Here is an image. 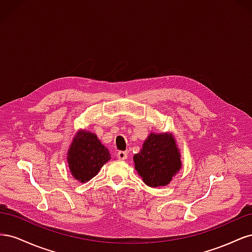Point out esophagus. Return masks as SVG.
<instances>
[{"label": "esophagus", "instance_id": "obj_1", "mask_svg": "<svg viewBox=\"0 0 252 252\" xmlns=\"http://www.w3.org/2000/svg\"><path fill=\"white\" fill-rule=\"evenodd\" d=\"M117 157L120 159H126L127 158V154L125 151H119L117 154Z\"/></svg>", "mask_w": 252, "mask_h": 252}]
</instances>
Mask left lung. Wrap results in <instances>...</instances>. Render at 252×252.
I'll return each mask as SVG.
<instances>
[{
    "mask_svg": "<svg viewBox=\"0 0 252 252\" xmlns=\"http://www.w3.org/2000/svg\"><path fill=\"white\" fill-rule=\"evenodd\" d=\"M181 156L174 139L168 133H150L139 154L134 155L135 169L150 187L169 184L181 166Z\"/></svg>",
    "mask_w": 252,
    "mask_h": 252,
    "instance_id": "8db88e82",
    "label": "left lung"
}]
</instances>
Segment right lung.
Returning <instances> with one entry per match:
<instances>
[{
  "instance_id": "obj_1",
  "label": "right lung",
  "mask_w": 252,
  "mask_h": 252,
  "mask_svg": "<svg viewBox=\"0 0 252 252\" xmlns=\"http://www.w3.org/2000/svg\"><path fill=\"white\" fill-rule=\"evenodd\" d=\"M67 158L74 179L84 183L97 174L110 159V154L95 134L81 131L74 138Z\"/></svg>"
}]
</instances>
